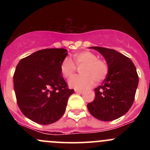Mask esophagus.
<instances>
[{
    "instance_id": "esophagus-1",
    "label": "esophagus",
    "mask_w": 150,
    "mask_h": 150,
    "mask_svg": "<svg viewBox=\"0 0 150 150\" xmlns=\"http://www.w3.org/2000/svg\"><path fill=\"white\" fill-rule=\"evenodd\" d=\"M75 92L77 93V94H82V93L84 92L83 90H78V89H76L75 90Z\"/></svg>"
}]
</instances>
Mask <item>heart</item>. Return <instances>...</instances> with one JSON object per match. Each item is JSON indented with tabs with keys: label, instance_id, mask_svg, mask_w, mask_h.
Instances as JSON below:
<instances>
[{
	"label": "heart",
	"instance_id": "obj_1",
	"mask_svg": "<svg viewBox=\"0 0 150 150\" xmlns=\"http://www.w3.org/2000/svg\"><path fill=\"white\" fill-rule=\"evenodd\" d=\"M76 65H83L81 69L82 75L74 76L69 81V85L75 89H85L93 87L97 82H100L106 78L108 73V65L104 61L99 59L97 55L92 51H82L72 56ZM71 59L65 58L61 62L60 69L62 75L70 79L76 70V66Z\"/></svg>",
	"mask_w": 150,
	"mask_h": 150
}]
</instances>
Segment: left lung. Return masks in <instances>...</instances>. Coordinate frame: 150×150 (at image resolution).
<instances>
[{"mask_svg": "<svg viewBox=\"0 0 150 150\" xmlns=\"http://www.w3.org/2000/svg\"><path fill=\"white\" fill-rule=\"evenodd\" d=\"M97 50L108 65V74L102 85L94 89L95 98L87 104L89 113L97 119L111 121L120 118L130 109L135 99L139 78L130 58L114 49L99 46Z\"/></svg>", "mask_w": 150, "mask_h": 150, "instance_id": "8db88e82", "label": "left lung"}]
</instances>
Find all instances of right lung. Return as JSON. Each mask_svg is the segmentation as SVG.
<instances>
[{
  "label": "right lung",
  "mask_w": 150,
  "mask_h": 150,
  "mask_svg": "<svg viewBox=\"0 0 150 150\" xmlns=\"http://www.w3.org/2000/svg\"><path fill=\"white\" fill-rule=\"evenodd\" d=\"M64 49L36 51L19 62L13 75L18 105L25 116L35 123L49 125L64 114L73 89L61 75Z\"/></svg>",
  "instance_id": "1"
}]
</instances>
